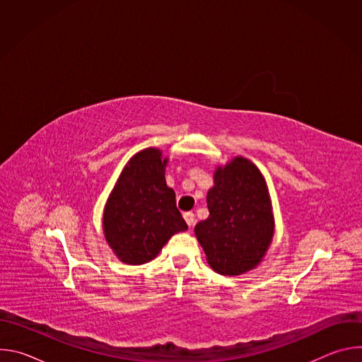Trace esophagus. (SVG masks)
I'll return each instance as SVG.
<instances>
[{"mask_svg": "<svg viewBox=\"0 0 362 362\" xmlns=\"http://www.w3.org/2000/svg\"><path fill=\"white\" fill-rule=\"evenodd\" d=\"M183 218H185L186 223L189 225V228H192V226L194 225V222H196V219H194V214H193V212H186V214L183 215Z\"/></svg>", "mask_w": 362, "mask_h": 362, "instance_id": "esophagus-1", "label": "esophagus"}]
</instances>
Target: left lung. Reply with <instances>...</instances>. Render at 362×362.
Masks as SVG:
<instances>
[{"instance_id": "1", "label": "left lung", "mask_w": 362, "mask_h": 362, "mask_svg": "<svg viewBox=\"0 0 362 362\" xmlns=\"http://www.w3.org/2000/svg\"><path fill=\"white\" fill-rule=\"evenodd\" d=\"M206 202L209 218L194 226V233L209 265L222 275L255 268L274 233L271 202L259 169L243 158L218 168Z\"/></svg>"}]
</instances>
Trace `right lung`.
Segmentation results:
<instances>
[{"mask_svg": "<svg viewBox=\"0 0 362 362\" xmlns=\"http://www.w3.org/2000/svg\"><path fill=\"white\" fill-rule=\"evenodd\" d=\"M166 165L160 150H141L126 165L106 203L103 229L124 264L151 261L175 233L187 229L166 185Z\"/></svg>", "mask_w": 362, "mask_h": 362, "instance_id": "right-lung-1", "label": "right lung"}]
</instances>
